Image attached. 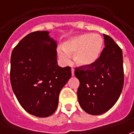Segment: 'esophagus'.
Wrapping results in <instances>:
<instances>
[{
    "instance_id": "1",
    "label": "esophagus",
    "mask_w": 134,
    "mask_h": 134,
    "mask_svg": "<svg viewBox=\"0 0 134 134\" xmlns=\"http://www.w3.org/2000/svg\"><path fill=\"white\" fill-rule=\"evenodd\" d=\"M71 73H72V76H74V75H75V70H74L73 68L71 69Z\"/></svg>"
}]
</instances>
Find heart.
I'll return each mask as SVG.
<instances>
[{
    "mask_svg": "<svg viewBox=\"0 0 134 134\" xmlns=\"http://www.w3.org/2000/svg\"><path fill=\"white\" fill-rule=\"evenodd\" d=\"M104 45L102 37L98 34L83 33L72 37L57 48L59 60L62 64H69L74 54L75 62L79 66H88L97 61Z\"/></svg>",
    "mask_w": 134,
    "mask_h": 134,
    "instance_id": "b5f03b06",
    "label": "heart"
}]
</instances>
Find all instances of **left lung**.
I'll list each match as a JSON object with an SVG mask.
<instances>
[{"instance_id": "left-lung-1", "label": "left lung", "mask_w": 134, "mask_h": 134, "mask_svg": "<svg viewBox=\"0 0 134 134\" xmlns=\"http://www.w3.org/2000/svg\"><path fill=\"white\" fill-rule=\"evenodd\" d=\"M105 47L99 58L87 68H76L80 81L77 97L81 107L92 115L109 110L119 99L124 86L122 50L104 34Z\"/></svg>"}]
</instances>
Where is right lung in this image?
Segmentation results:
<instances>
[{"label": "right lung", "mask_w": 134, "mask_h": 134, "mask_svg": "<svg viewBox=\"0 0 134 134\" xmlns=\"http://www.w3.org/2000/svg\"><path fill=\"white\" fill-rule=\"evenodd\" d=\"M48 31L31 32L20 41L10 58V83L20 104L37 117L56 111L59 92L72 76L57 61V42Z\"/></svg>", "instance_id": "1"}]
</instances>
